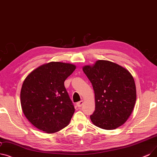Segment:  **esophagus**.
<instances>
[{
    "label": "esophagus",
    "instance_id": "esophagus-1",
    "mask_svg": "<svg viewBox=\"0 0 157 157\" xmlns=\"http://www.w3.org/2000/svg\"><path fill=\"white\" fill-rule=\"evenodd\" d=\"M83 105V101H80L76 103V105L78 106V107H81Z\"/></svg>",
    "mask_w": 157,
    "mask_h": 157
}]
</instances>
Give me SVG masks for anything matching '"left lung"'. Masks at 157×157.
<instances>
[{
    "mask_svg": "<svg viewBox=\"0 0 157 157\" xmlns=\"http://www.w3.org/2000/svg\"><path fill=\"white\" fill-rule=\"evenodd\" d=\"M83 71L91 82L95 94L92 123L100 128L114 129L128 120L137 98L132 75L125 68L110 61L98 60Z\"/></svg>",
    "mask_w": 157,
    "mask_h": 157,
    "instance_id": "left-lung-1",
    "label": "left lung"
}]
</instances>
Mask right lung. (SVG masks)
<instances>
[{
    "mask_svg": "<svg viewBox=\"0 0 157 157\" xmlns=\"http://www.w3.org/2000/svg\"><path fill=\"white\" fill-rule=\"evenodd\" d=\"M75 69L74 65L52 62L40 66L26 77L20 103L34 126L52 133L69 124L75 109L64 81Z\"/></svg>",
    "mask_w": 157,
    "mask_h": 157,
    "instance_id": "obj_1",
    "label": "right lung"
}]
</instances>
